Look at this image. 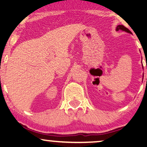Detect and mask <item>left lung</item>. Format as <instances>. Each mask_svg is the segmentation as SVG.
<instances>
[{"instance_id":"obj_1","label":"left lung","mask_w":147,"mask_h":147,"mask_svg":"<svg viewBox=\"0 0 147 147\" xmlns=\"http://www.w3.org/2000/svg\"><path fill=\"white\" fill-rule=\"evenodd\" d=\"M122 30L127 32H128V33H131V32H130V30H129V29H128L127 28H126V27H125V26H123V25H118L117 26L116 30L118 31V30Z\"/></svg>"}]
</instances>
